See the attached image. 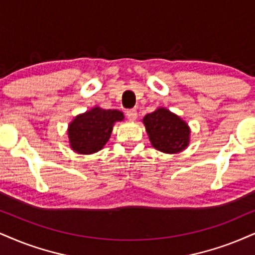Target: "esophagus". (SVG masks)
I'll list each match as a JSON object with an SVG mask.
<instances>
[{"label":"esophagus","instance_id":"1","mask_svg":"<svg viewBox=\"0 0 255 255\" xmlns=\"http://www.w3.org/2000/svg\"><path fill=\"white\" fill-rule=\"evenodd\" d=\"M127 117L130 119V121H136L137 117H138L137 110H134V109L128 110V111H127Z\"/></svg>","mask_w":255,"mask_h":255}]
</instances>
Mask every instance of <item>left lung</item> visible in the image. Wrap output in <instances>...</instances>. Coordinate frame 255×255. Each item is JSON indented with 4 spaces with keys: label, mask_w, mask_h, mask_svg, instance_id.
<instances>
[{
    "label": "left lung",
    "mask_w": 255,
    "mask_h": 255,
    "mask_svg": "<svg viewBox=\"0 0 255 255\" xmlns=\"http://www.w3.org/2000/svg\"><path fill=\"white\" fill-rule=\"evenodd\" d=\"M143 123L151 145L159 151L177 153L189 145V127L169 110L158 108L146 115Z\"/></svg>",
    "instance_id": "left-lung-1"
}]
</instances>
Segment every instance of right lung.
I'll return each mask as SVG.
<instances>
[{
  "label": "right lung",
  "instance_id": "add662e5",
  "mask_svg": "<svg viewBox=\"0 0 255 255\" xmlns=\"http://www.w3.org/2000/svg\"><path fill=\"white\" fill-rule=\"evenodd\" d=\"M123 119L124 115L118 110H104L98 106L81 113L68 125L70 146L81 155L99 151L110 139L115 123Z\"/></svg>",
  "mask_w": 255,
  "mask_h": 255
}]
</instances>
